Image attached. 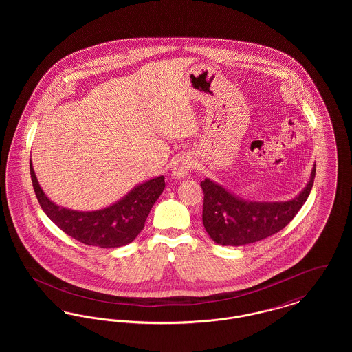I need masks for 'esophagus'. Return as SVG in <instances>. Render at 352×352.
Wrapping results in <instances>:
<instances>
[{
    "instance_id": "1",
    "label": "esophagus",
    "mask_w": 352,
    "mask_h": 352,
    "mask_svg": "<svg viewBox=\"0 0 352 352\" xmlns=\"http://www.w3.org/2000/svg\"><path fill=\"white\" fill-rule=\"evenodd\" d=\"M191 166H192V162L188 158L181 157L173 166V177L175 179H184L188 175Z\"/></svg>"
}]
</instances>
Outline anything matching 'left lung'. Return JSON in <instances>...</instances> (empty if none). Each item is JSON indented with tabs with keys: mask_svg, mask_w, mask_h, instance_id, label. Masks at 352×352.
Listing matches in <instances>:
<instances>
[{
	"mask_svg": "<svg viewBox=\"0 0 352 352\" xmlns=\"http://www.w3.org/2000/svg\"><path fill=\"white\" fill-rule=\"evenodd\" d=\"M316 177V165L301 192L290 201H247L224 186L206 178L203 226L210 237L220 245L240 247L267 239L286 227L307 199Z\"/></svg>",
	"mask_w": 352,
	"mask_h": 352,
	"instance_id": "8db88e82",
	"label": "left lung"
}]
</instances>
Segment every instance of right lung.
<instances>
[{
  "label": "right lung",
  "mask_w": 352,
  "mask_h": 352,
  "mask_svg": "<svg viewBox=\"0 0 352 352\" xmlns=\"http://www.w3.org/2000/svg\"><path fill=\"white\" fill-rule=\"evenodd\" d=\"M34 191L45 214L75 240L100 248H118L132 243L142 231L153 204L165 188V177L148 179L120 198L95 211H78L59 206L45 194L30 161Z\"/></svg>",
  "instance_id": "1"
}]
</instances>
